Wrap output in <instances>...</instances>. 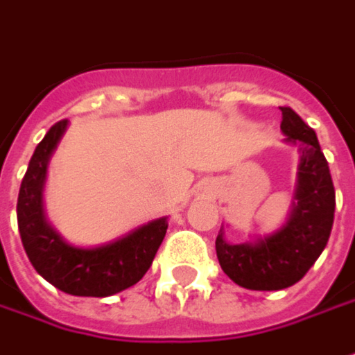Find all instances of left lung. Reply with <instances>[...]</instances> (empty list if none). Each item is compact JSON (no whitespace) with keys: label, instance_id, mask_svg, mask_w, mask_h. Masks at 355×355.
I'll return each mask as SVG.
<instances>
[{"label":"left lung","instance_id":"8db88e82","mask_svg":"<svg viewBox=\"0 0 355 355\" xmlns=\"http://www.w3.org/2000/svg\"><path fill=\"white\" fill-rule=\"evenodd\" d=\"M281 131L299 149V173L287 222L263 238L230 243L224 226L216 238V255L236 285L250 291H281L299 283L328 243L336 192L314 129L297 112L281 107Z\"/></svg>","mask_w":355,"mask_h":355}]
</instances>
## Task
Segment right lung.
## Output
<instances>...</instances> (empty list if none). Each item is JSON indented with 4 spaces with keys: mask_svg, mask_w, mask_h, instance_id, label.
<instances>
[{
    "mask_svg": "<svg viewBox=\"0 0 355 355\" xmlns=\"http://www.w3.org/2000/svg\"><path fill=\"white\" fill-rule=\"evenodd\" d=\"M68 121H58L37 145L17 198V224L25 253L35 271L53 287L74 297H112L139 283L166 234V216L151 220L107 243L80 248L68 243L46 220L44 182L51 157Z\"/></svg>",
    "mask_w": 355,
    "mask_h": 355,
    "instance_id": "1",
    "label": "right lung"
}]
</instances>
